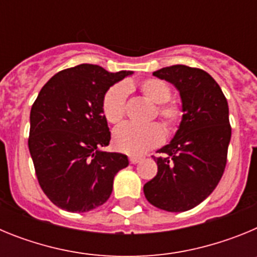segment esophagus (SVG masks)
I'll return each mask as SVG.
<instances>
[{
  "mask_svg": "<svg viewBox=\"0 0 257 257\" xmlns=\"http://www.w3.org/2000/svg\"><path fill=\"white\" fill-rule=\"evenodd\" d=\"M140 157H130V163H133V165H136L138 162H140Z\"/></svg>",
  "mask_w": 257,
  "mask_h": 257,
  "instance_id": "obj_1",
  "label": "esophagus"
}]
</instances>
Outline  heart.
<instances>
[{
  "label": "heart",
  "mask_w": 257,
  "mask_h": 257,
  "mask_svg": "<svg viewBox=\"0 0 257 257\" xmlns=\"http://www.w3.org/2000/svg\"><path fill=\"white\" fill-rule=\"evenodd\" d=\"M140 91L149 101L157 104V114L162 118L167 127L178 123L181 109L176 104H167L171 97V90L163 81L148 78L140 83ZM128 94L126 83H117L106 91L103 100V114L109 123H119L124 115V105ZM163 142V130L153 123L136 126L126 123L113 133V147L122 153L140 156L149 149L158 147Z\"/></svg>",
  "instance_id": "1"
}]
</instances>
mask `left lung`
Here are the masks:
<instances>
[{"label": "left lung", "mask_w": 257, "mask_h": 257, "mask_svg": "<svg viewBox=\"0 0 257 257\" xmlns=\"http://www.w3.org/2000/svg\"><path fill=\"white\" fill-rule=\"evenodd\" d=\"M175 86L181 100L178 131L154 158L158 172L144 185L145 198L169 212H183L205 201L221 179L230 143L228 101L205 70L178 64L154 72Z\"/></svg>", "instance_id": "left-lung-1"}]
</instances>
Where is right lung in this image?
Returning a JSON list of instances; mask_svg holds the SVG:
<instances>
[{
  "mask_svg": "<svg viewBox=\"0 0 257 257\" xmlns=\"http://www.w3.org/2000/svg\"><path fill=\"white\" fill-rule=\"evenodd\" d=\"M133 73L79 64L41 88L31 109L28 147L38 183L58 207L69 212L99 207L112 194L117 172L128 166L126 154L101 149L110 142L103 100Z\"/></svg>",
  "mask_w": 257,
  "mask_h": 257,
  "instance_id": "add662e5",
  "label": "right lung"
}]
</instances>
